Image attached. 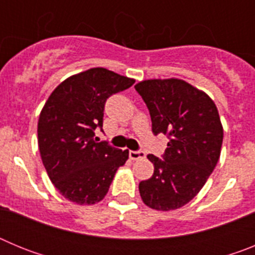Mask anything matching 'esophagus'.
Returning a JSON list of instances; mask_svg holds the SVG:
<instances>
[{"mask_svg":"<svg viewBox=\"0 0 255 255\" xmlns=\"http://www.w3.org/2000/svg\"><path fill=\"white\" fill-rule=\"evenodd\" d=\"M129 157L131 159L144 158V157H145V152H143V150H130Z\"/></svg>","mask_w":255,"mask_h":255,"instance_id":"34e87169","label":"esophagus"}]
</instances>
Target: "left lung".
I'll use <instances>...</instances> for the list:
<instances>
[{
    "label": "left lung",
    "mask_w": 255,
    "mask_h": 255,
    "mask_svg": "<svg viewBox=\"0 0 255 255\" xmlns=\"http://www.w3.org/2000/svg\"><path fill=\"white\" fill-rule=\"evenodd\" d=\"M147 105L154 135L168 136L162 158L148 154L152 177L140 181L144 204L172 211L203 188L220 159L224 129L215 102L181 79H150L135 85Z\"/></svg>",
    "instance_id": "8db88e82"
}]
</instances>
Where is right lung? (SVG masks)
<instances>
[{
	"label": "right lung",
	"mask_w": 255,
	"mask_h": 255,
	"mask_svg": "<svg viewBox=\"0 0 255 255\" xmlns=\"http://www.w3.org/2000/svg\"><path fill=\"white\" fill-rule=\"evenodd\" d=\"M134 79L103 67L70 76L48 97L38 120V147L52 184L70 202L96 204L105 198L129 150L97 141L108 97L131 87Z\"/></svg>",
	"instance_id": "obj_1"
}]
</instances>
